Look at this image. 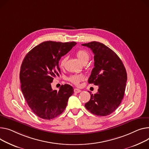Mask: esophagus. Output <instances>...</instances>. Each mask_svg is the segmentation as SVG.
<instances>
[{
	"label": "esophagus",
	"mask_w": 149,
	"mask_h": 149,
	"mask_svg": "<svg viewBox=\"0 0 149 149\" xmlns=\"http://www.w3.org/2000/svg\"><path fill=\"white\" fill-rule=\"evenodd\" d=\"M74 92L76 93H80L81 92V90H80V89H78V88H74Z\"/></svg>",
	"instance_id": "obj_1"
}]
</instances>
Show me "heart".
<instances>
[{
    "label": "heart",
    "mask_w": 149,
    "mask_h": 149,
    "mask_svg": "<svg viewBox=\"0 0 149 149\" xmlns=\"http://www.w3.org/2000/svg\"><path fill=\"white\" fill-rule=\"evenodd\" d=\"M77 57L83 64L84 63H87L90 58V54L86 51V49H80L76 53ZM67 61V57H63L60 62V66L63 68L65 66V64ZM84 77L82 75H72L68 78V80L71 81L75 85H78L81 81L83 80Z\"/></svg>",
    "instance_id": "1"
}]
</instances>
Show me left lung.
Instances as JSON below:
<instances>
[{
	"label": "left lung",
	"instance_id": "8db88e82",
	"mask_svg": "<svg viewBox=\"0 0 149 149\" xmlns=\"http://www.w3.org/2000/svg\"><path fill=\"white\" fill-rule=\"evenodd\" d=\"M82 45L90 48L95 55L94 68L88 83L98 86L97 92L91 93V100L85 107L97 116L110 115L123 98L127 81L126 69L119 57L104 44L93 41Z\"/></svg>",
	"mask_w": 149,
	"mask_h": 149
}]
</instances>
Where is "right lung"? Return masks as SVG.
<instances>
[{"label":"right lung","mask_w":149,"mask_h":149,"mask_svg":"<svg viewBox=\"0 0 149 149\" xmlns=\"http://www.w3.org/2000/svg\"><path fill=\"white\" fill-rule=\"evenodd\" d=\"M76 42L45 41L35 47L22 62L19 79L21 88L29 107L39 117L50 120L61 114L66 107L73 87L62 85L59 91H53L51 83L59 76L58 62Z\"/></svg>","instance_id":"right-lung-1"}]
</instances>
